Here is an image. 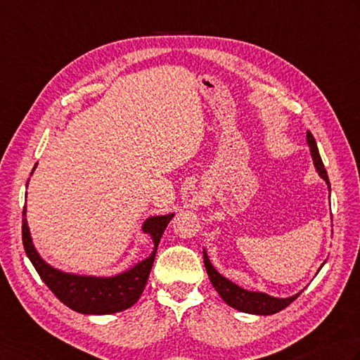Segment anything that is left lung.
<instances>
[{
    "mask_svg": "<svg viewBox=\"0 0 360 360\" xmlns=\"http://www.w3.org/2000/svg\"><path fill=\"white\" fill-rule=\"evenodd\" d=\"M307 143H309V146H311V153H312V159H314L316 172H319V174L326 181V184L329 186L326 168H325V165H323V160L320 158L319 148H316L315 139L309 131H307ZM329 190H330V186H329ZM204 266H206V271L209 274L210 283H212L215 290L223 298V301L240 312L256 314V315H273L279 311H283V309H285L288 304H292V302L300 297V293H298L290 298H274V297H270V295H265L260 292L245 290V288L236 285L234 283H231L229 279L223 278L221 274L214 269L207 255H206V251H204Z\"/></svg>",
    "mask_w": 360,
    "mask_h": 360,
    "instance_id": "8db88e82",
    "label": "left lung"
}]
</instances>
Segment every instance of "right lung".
Instances as JSON below:
<instances>
[{
  "label": "right lung",
  "instance_id": "obj_1",
  "mask_svg": "<svg viewBox=\"0 0 360 360\" xmlns=\"http://www.w3.org/2000/svg\"><path fill=\"white\" fill-rule=\"evenodd\" d=\"M35 168V167H34ZM32 168V172H34ZM32 174V173H31ZM173 214L153 217L143 224V231L151 236L154 242V251L151 256L142 260L129 271L117 274L114 278H91V276H76V274L62 273L54 270L44 262L37 251H35L30 228L26 223V206L23 209V224H21V237L26 256L30 257L35 271L39 273L41 281L48 285L56 297H58L67 307L73 311L87 315H108L122 312L136 304L148 283V276L153 269L154 257H156L158 245L164 234L167 224L170 223Z\"/></svg>",
  "mask_w": 360,
  "mask_h": 360
}]
</instances>
